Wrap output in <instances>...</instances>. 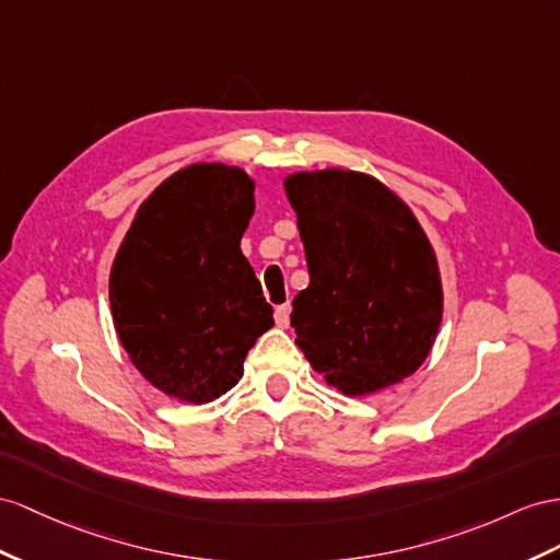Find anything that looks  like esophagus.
<instances>
[{
    "instance_id": "obj_1",
    "label": "esophagus",
    "mask_w": 560,
    "mask_h": 560,
    "mask_svg": "<svg viewBox=\"0 0 560 560\" xmlns=\"http://www.w3.org/2000/svg\"><path fill=\"white\" fill-rule=\"evenodd\" d=\"M275 319H277V326H281V328L289 326V324H291V305H289V303L279 305V307L275 310Z\"/></svg>"
}]
</instances>
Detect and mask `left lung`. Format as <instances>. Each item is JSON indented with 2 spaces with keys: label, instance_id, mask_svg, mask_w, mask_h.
Listing matches in <instances>:
<instances>
[{
  "label": "left lung",
  "instance_id": "left-lung-1",
  "mask_svg": "<svg viewBox=\"0 0 560 560\" xmlns=\"http://www.w3.org/2000/svg\"><path fill=\"white\" fill-rule=\"evenodd\" d=\"M283 189L310 269V285L293 298L298 348L342 395L405 381L442 322L440 267L423 226L364 172H293Z\"/></svg>",
  "mask_w": 560,
  "mask_h": 560
}]
</instances>
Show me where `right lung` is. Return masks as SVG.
Returning <instances> with one entry per match:
<instances>
[{
    "label": "right lung",
    "instance_id": "add662e5",
    "mask_svg": "<svg viewBox=\"0 0 560 560\" xmlns=\"http://www.w3.org/2000/svg\"><path fill=\"white\" fill-rule=\"evenodd\" d=\"M241 167L194 163L139 206L110 267L113 324L153 388L206 405L232 390L255 340L275 326L241 253L255 210Z\"/></svg>",
    "mask_w": 560,
    "mask_h": 560
}]
</instances>
